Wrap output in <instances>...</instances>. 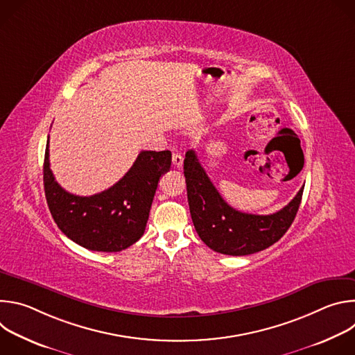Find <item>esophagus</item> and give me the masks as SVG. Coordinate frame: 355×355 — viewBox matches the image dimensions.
I'll use <instances>...</instances> for the list:
<instances>
[{"instance_id":"1","label":"esophagus","mask_w":355,"mask_h":355,"mask_svg":"<svg viewBox=\"0 0 355 355\" xmlns=\"http://www.w3.org/2000/svg\"><path fill=\"white\" fill-rule=\"evenodd\" d=\"M182 163H184L182 156H181L180 153H174V155H173V164H174L175 167H181Z\"/></svg>"}]
</instances>
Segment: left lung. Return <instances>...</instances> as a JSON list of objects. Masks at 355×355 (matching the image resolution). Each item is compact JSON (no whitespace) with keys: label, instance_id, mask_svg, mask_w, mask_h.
Listing matches in <instances>:
<instances>
[{"label":"left lung","instance_id":"left-lung-1","mask_svg":"<svg viewBox=\"0 0 355 355\" xmlns=\"http://www.w3.org/2000/svg\"><path fill=\"white\" fill-rule=\"evenodd\" d=\"M184 175L191 218L200 240L227 256H248L277 243L292 225L299 209L303 187L286 207L271 215L236 211L220 196L195 150L187 151Z\"/></svg>","mask_w":355,"mask_h":355}]
</instances>
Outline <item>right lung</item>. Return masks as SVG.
I'll use <instances>...</instances> for the list:
<instances>
[{
	"mask_svg": "<svg viewBox=\"0 0 355 355\" xmlns=\"http://www.w3.org/2000/svg\"><path fill=\"white\" fill-rule=\"evenodd\" d=\"M171 167V151L139 153L129 171L111 188L78 196L63 189L50 170L49 139L43 163L47 207L59 229L92 251H122L144 233L160 177Z\"/></svg>",
	"mask_w": 355,
	"mask_h": 355,
	"instance_id": "right-lung-1",
	"label": "right lung"
}]
</instances>
